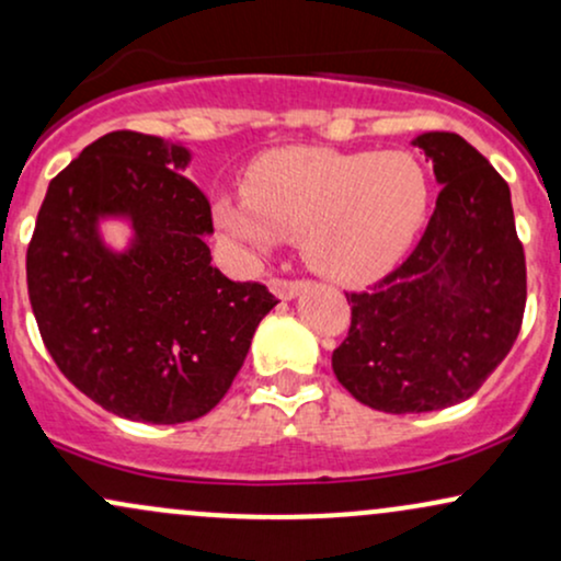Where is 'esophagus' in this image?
I'll list each match as a JSON object with an SVG mask.
<instances>
[{
    "mask_svg": "<svg viewBox=\"0 0 561 561\" xmlns=\"http://www.w3.org/2000/svg\"><path fill=\"white\" fill-rule=\"evenodd\" d=\"M302 282H295V279H282V276H276V279L268 282V289L276 295L279 300H293L295 295L300 293Z\"/></svg>",
    "mask_w": 561,
    "mask_h": 561,
    "instance_id": "obj_1",
    "label": "esophagus"
}]
</instances>
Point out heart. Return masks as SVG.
Segmentation results:
<instances>
[{
    "label": "heart",
    "instance_id": "b5f03b06",
    "mask_svg": "<svg viewBox=\"0 0 561 561\" xmlns=\"http://www.w3.org/2000/svg\"><path fill=\"white\" fill-rule=\"evenodd\" d=\"M428 211V178L408 151L293 148L263 159L245 198L216 204L219 225L253 251L300 242L321 276L357 285L381 274L415 240Z\"/></svg>",
    "mask_w": 561,
    "mask_h": 561
}]
</instances>
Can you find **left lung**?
Returning a JSON list of instances; mask_svg holds the SVG:
<instances>
[{"instance_id": "obj_1", "label": "left lung", "mask_w": 561, "mask_h": 561, "mask_svg": "<svg viewBox=\"0 0 561 561\" xmlns=\"http://www.w3.org/2000/svg\"><path fill=\"white\" fill-rule=\"evenodd\" d=\"M442 193L402 266L350 293L353 321L332 368L381 413H428L473 397L507 357L525 310V253L510 185L457 133L413 140Z\"/></svg>"}]
</instances>
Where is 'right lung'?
Returning a JSON list of instances; mask_svg holds the SVG:
<instances>
[{
	"label": "right lung",
	"mask_w": 561,
	"mask_h": 561,
	"mask_svg": "<svg viewBox=\"0 0 561 561\" xmlns=\"http://www.w3.org/2000/svg\"><path fill=\"white\" fill-rule=\"evenodd\" d=\"M187 164L180 144L106 133L49 182L25 259L57 368L110 413L164 426L219 404L276 306L211 263V206ZM104 218L131 225L125 252L100 238Z\"/></svg>",
	"instance_id": "obj_1"
}]
</instances>
